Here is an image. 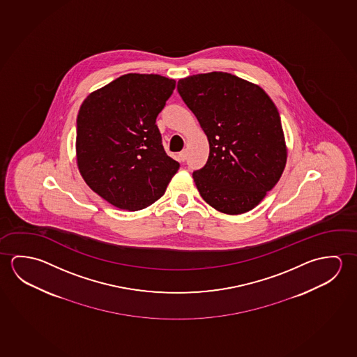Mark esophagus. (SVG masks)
Returning <instances> with one entry per match:
<instances>
[{
	"mask_svg": "<svg viewBox=\"0 0 357 357\" xmlns=\"http://www.w3.org/2000/svg\"><path fill=\"white\" fill-rule=\"evenodd\" d=\"M179 159H181V162H184L187 159V151L185 149L179 153Z\"/></svg>",
	"mask_w": 357,
	"mask_h": 357,
	"instance_id": "esophagus-1",
	"label": "esophagus"
}]
</instances>
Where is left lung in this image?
<instances>
[{
  "mask_svg": "<svg viewBox=\"0 0 357 357\" xmlns=\"http://www.w3.org/2000/svg\"><path fill=\"white\" fill-rule=\"evenodd\" d=\"M178 92L209 141V158L193 173L199 193L220 213L252 211L287 165L280 114L263 88L227 72L178 81Z\"/></svg>",
  "mask_w": 357,
  "mask_h": 357,
  "instance_id": "left-lung-1",
  "label": "left lung"
}]
</instances>
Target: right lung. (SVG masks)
<instances>
[{
  "label": "right lung",
  "mask_w": 357,
  "mask_h": 357,
  "mask_svg": "<svg viewBox=\"0 0 357 357\" xmlns=\"http://www.w3.org/2000/svg\"><path fill=\"white\" fill-rule=\"evenodd\" d=\"M176 88L159 75L128 73L88 94L77 116L76 157L88 187L135 211L163 195L179 163L164 152L155 119Z\"/></svg>",
  "instance_id": "1"
}]
</instances>
